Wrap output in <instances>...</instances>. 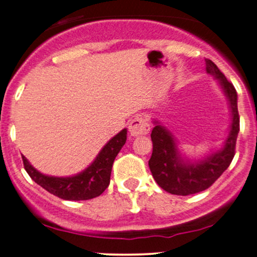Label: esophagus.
I'll list each match as a JSON object with an SVG mask.
<instances>
[{"mask_svg": "<svg viewBox=\"0 0 257 257\" xmlns=\"http://www.w3.org/2000/svg\"><path fill=\"white\" fill-rule=\"evenodd\" d=\"M129 132L132 137H139V135H145L150 132V124L147 119L143 116H135L131 120L129 124Z\"/></svg>", "mask_w": 257, "mask_h": 257, "instance_id": "obj_1", "label": "esophagus"}]
</instances>
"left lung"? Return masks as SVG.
Returning <instances> with one entry per match:
<instances>
[{
  "label": "left lung",
  "mask_w": 257,
  "mask_h": 257,
  "mask_svg": "<svg viewBox=\"0 0 257 257\" xmlns=\"http://www.w3.org/2000/svg\"><path fill=\"white\" fill-rule=\"evenodd\" d=\"M206 72L219 79L232 110V125L225 146L219 152L202 162H185L176 149L169 132L158 123L152 129V156L149 161L153 179L167 192L176 196H188L202 192L210 187L231 164L235 155V143L239 133V113L237 106V91L211 60H206Z\"/></svg>",
  "instance_id": "1"
}]
</instances>
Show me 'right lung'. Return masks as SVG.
<instances>
[{
	"instance_id": "right-lung-1",
	"label": "right lung",
	"mask_w": 257,
	"mask_h": 257,
	"mask_svg": "<svg viewBox=\"0 0 257 257\" xmlns=\"http://www.w3.org/2000/svg\"><path fill=\"white\" fill-rule=\"evenodd\" d=\"M126 140V129H123L104 146L95 161L84 172L70 178H55L37 172L23 156V163L30 178L61 199L87 200L101 194L110 185L112 164Z\"/></svg>"
}]
</instances>
